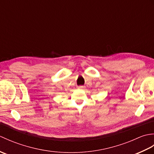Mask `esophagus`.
I'll list each match as a JSON object with an SVG mask.
<instances>
[{
  "mask_svg": "<svg viewBox=\"0 0 154 154\" xmlns=\"http://www.w3.org/2000/svg\"><path fill=\"white\" fill-rule=\"evenodd\" d=\"M84 87L83 86H79V87H78V89H81V90H83V89H84Z\"/></svg>",
  "mask_w": 154,
  "mask_h": 154,
  "instance_id": "esophagus-1",
  "label": "esophagus"
}]
</instances>
